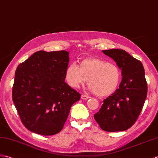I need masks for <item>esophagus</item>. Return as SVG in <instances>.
Listing matches in <instances>:
<instances>
[{"label": "esophagus", "mask_w": 158, "mask_h": 158, "mask_svg": "<svg viewBox=\"0 0 158 158\" xmlns=\"http://www.w3.org/2000/svg\"><path fill=\"white\" fill-rule=\"evenodd\" d=\"M90 97L89 96H87V95H86V94H82V95H81V99H84V100L89 99H90Z\"/></svg>", "instance_id": "esophagus-1"}]
</instances>
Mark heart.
<instances>
[{"label": "heart", "mask_w": 158, "mask_h": 158, "mask_svg": "<svg viewBox=\"0 0 158 158\" xmlns=\"http://www.w3.org/2000/svg\"><path fill=\"white\" fill-rule=\"evenodd\" d=\"M65 80L72 88H78L88 80V85L94 94L106 97L118 89L121 72L115 63L89 57L83 59L78 65L69 64L65 70Z\"/></svg>", "instance_id": "b5f03b06"}]
</instances>
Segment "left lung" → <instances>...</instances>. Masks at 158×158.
<instances>
[{
  "label": "left lung",
  "mask_w": 158,
  "mask_h": 158,
  "mask_svg": "<svg viewBox=\"0 0 158 158\" xmlns=\"http://www.w3.org/2000/svg\"><path fill=\"white\" fill-rule=\"evenodd\" d=\"M122 70L119 89L104 99L99 111L94 115L105 131H124L134 124L144 106L148 84L142 63L122 49L103 50Z\"/></svg>",
  "instance_id": "1"
}]
</instances>
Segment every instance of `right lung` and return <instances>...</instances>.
I'll list each match as a JSON object with an SVG mask.
<instances>
[{
	"instance_id": "obj_1",
	"label": "right lung",
	"mask_w": 158,
	"mask_h": 158,
	"mask_svg": "<svg viewBox=\"0 0 158 158\" xmlns=\"http://www.w3.org/2000/svg\"><path fill=\"white\" fill-rule=\"evenodd\" d=\"M65 51H39L17 66L12 99L30 131L49 136L60 132L80 94L65 82L69 64Z\"/></svg>"
}]
</instances>
